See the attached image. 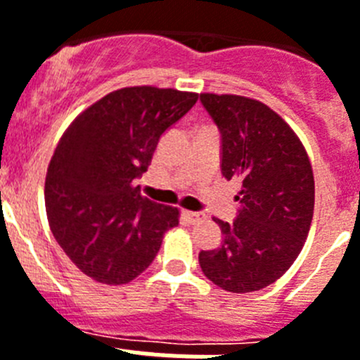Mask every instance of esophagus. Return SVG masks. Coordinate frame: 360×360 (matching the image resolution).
Here are the masks:
<instances>
[{
	"instance_id": "34e87169",
	"label": "esophagus",
	"mask_w": 360,
	"mask_h": 360,
	"mask_svg": "<svg viewBox=\"0 0 360 360\" xmlns=\"http://www.w3.org/2000/svg\"><path fill=\"white\" fill-rule=\"evenodd\" d=\"M182 214L184 218H186V221H189V224H198V221H202L203 219L202 212H196V211H184Z\"/></svg>"
}]
</instances>
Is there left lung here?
Masks as SVG:
<instances>
[{"mask_svg": "<svg viewBox=\"0 0 360 360\" xmlns=\"http://www.w3.org/2000/svg\"><path fill=\"white\" fill-rule=\"evenodd\" d=\"M221 133V174L240 180L241 207L221 229L216 249L198 256L205 278L234 294L256 292L295 262L314 216V173L303 142L274 110L256 98L200 94Z\"/></svg>", "mask_w": 360, "mask_h": 360, "instance_id": "1", "label": "left lung"}]
</instances>
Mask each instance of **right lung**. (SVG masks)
Here are the masks:
<instances>
[{
	"instance_id": "right-lung-1",
	"label": "right lung",
	"mask_w": 360,
	"mask_h": 360,
	"mask_svg": "<svg viewBox=\"0 0 360 360\" xmlns=\"http://www.w3.org/2000/svg\"><path fill=\"white\" fill-rule=\"evenodd\" d=\"M198 94L157 86L111 91L79 113L57 144L44 182L50 231L82 274L104 285L141 276L180 211L133 186L162 133Z\"/></svg>"
}]
</instances>
